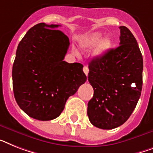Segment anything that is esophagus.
Masks as SVG:
<instances>
[{
    "mask_svg": "<svg viewBox=\"0 0 153 153\" xmlns=\"http://www.w3.org/2000/svg\"><path fill=\"white\" fill-rule=\"evenodd\" d=\"M83 71L85 74V75L87 76L88 73H89V68H88L87 66H84V68H83Z\"/></svg>",
    "mask_w": 153,
    "mask_h": 153,
    "instance_id": "obj_1",
    "label": "esophagus"
}]
</instances>
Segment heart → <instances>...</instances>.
Here are the masks:
<instances>
[{"label": "heart", "mask_w": 153, "mask_h": 153, "mask_svg": "<svg viewBox=\"0 0 153 153\" xmlns=\"http://www.w3.org/2000/svg\"><path fill=\"white\" fill-rule=\"evenodd\" d=\"M111 41L108 38H104L102 39V35L99 33H95L93 35H91L89 38L86 39L85 42V47L86 48H94L97 46V45H98L97 47L96 53L97 54H102L105 52H106L110 46H111Z\"/></svg>", "instance_id": "b5f03b06"}]
</instances>
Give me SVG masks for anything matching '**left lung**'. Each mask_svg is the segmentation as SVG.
Here are the masks:
<instances>
[{
    "label": "left lung",
    "mask_w": 153,
    "mask_h": 153,
    "mask_svg": "<svg viewBox=\"0 0 153 153\" xmlns=\"http://www.w3.org/2000/svg\"><path fill=\"white\" fill-rule=\"evenodd\" d=\"M120 29V46L89 64L88 80L94 92L87 115L94 126L104 130L116 128L128 120L142 89L143 58L137 40L127 27Z\"/></svg>",
    "instance_id": "8db88e82"
}]
</instances>
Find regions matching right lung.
Instances as JSON below:
<instances>
[{
    "mask_svg": "<svg viewBox=\"0 0 153 153\" xmlns=\"http://www.w3.org/2000/svg\"><path fill=\"white\" fill-rule=\"evenodd\" d=\"M59 25L38 23L20 41L12 68L15 99L30 117L54 120L63 111L86 75L82 64L64 61L70 45Z\"/></svg>",
    "mask_w": 153,
    "mask_h": 153,
    "instance_id": "1",
    "label": "right lung"
}]
</instances>
